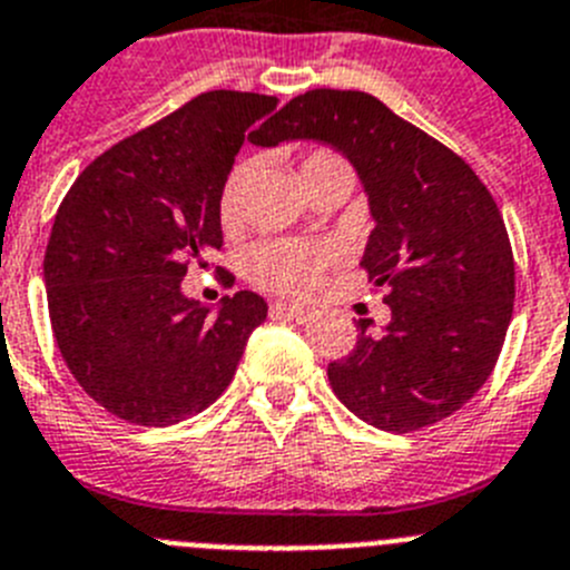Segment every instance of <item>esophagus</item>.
<instances>
[{
	"label": "esophagus",
	"instance_id": "esophagus-1",
	"mask_svg": "<svg viewBox=\"0 0 570 570\" xmlns=\"http://www.w3.org/2000/svg\"><path fill=\"white\" fill-rule=\"evenodd\" d=\"M269 315H273V317H289V321L306 323V321H312V317H315V309H312V306L284 304V301H275V304L269 306Z\"/></svg>",
	"mask_w": 570,
	"mask_h": 570
}]
</instances>
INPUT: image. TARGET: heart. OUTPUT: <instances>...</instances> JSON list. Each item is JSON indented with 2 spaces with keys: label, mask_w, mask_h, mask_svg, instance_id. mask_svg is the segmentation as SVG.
<instances>
[{
  "label": "heart",
  "mask_w": 570,
  "mask_h": 570,
  "mask_svg": "<svg viewBox=\"0 0 570 570\" xmlns=\"http://www.w3.org/2000/svg\"><path fill=\"white\" fill-rule=\"evenodd\" d=\"M330 170H348L346 158L341 153L330 150V147H317L301 164V178L304 187L309 178L321 176ZM244 170H235L229 176L227 187L222 196V218L233 222L235 218V204H238V187ZM332 261V249L326 244H312V240H286V238H269L258 240L255 247H249L247 258H244V269L253 284L261 289L281 292V295H306L321 284L323 273Z\"/></svg>",
  "instance_id": "1"
}]
</instances>
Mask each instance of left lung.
Instances as JSON below:
<instances>
[{"label":"left lung","instance_id":"8db88e82","mask_svg":"<svg viewBox=\"0 0 570 570\" xmlns=\"http://www.w3.org/2000/svg\"><path fill=\"white\" fill-rule=\"evenodd\" d=\"M317 138L355 164L374 229L361 266L392 309L357 323L332 392L363 423L420 432L463 409L494 372L514 312V253L500 207L469 164L361 90H309L253 138Z\"/></svg>","mask_w":570,"mask_h":570}]
</instances>
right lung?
Instances as JSON below:
<instances>
[{"instance_id": "1", "label": "right lung", "mask_w": 570, "mask_h": 570, "mask_svg": "<svg viewBox=\"0 0 570 570\" xmlns=\"http://www.w3.org/2000/svg\"><path fill=\"white\" fill-rule=\"evenodd\" d=\"M275 107V96L238 90L196 96L87 164L59 204L45 249L56 346L119 420L173 425L204 412L266 321L255 292L224 297L213 315L181 281L224 247V184Z\"/></svg>"}]
</instances>
